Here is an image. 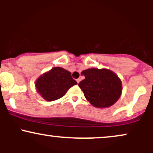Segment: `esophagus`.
<instances>
[{
  "mask_svg": "<svg viewBox=\"0 0 153 153\" xmlns=\"http://www.w3.org/2000/svg\"><path fill=\"white\" fill-rule=\"evenodd\" d=\"M76 81H77V82H78V83H79V82H80V78H78V79H77Z\"/></svg>",
  "mask_w": 153,
  "mask_h": 153,
  "instance_id": "34e87169",
  "label": "esophagus"
}]
</instances>
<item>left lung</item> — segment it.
Instances as JSON below:
<instances>
[{
	"mask_svg": "<svg viewBox=\"0 0 153 153\" xmlns=\"http://www.w3.org/2000/svg\"><path fill=\"white\" fill-rule=\"evenodd\" d=\"M85 79L78 83L85 99L98 108L109 107L122 94V82L117 75L107 69L91 68L81 73Z\"/></svg>",
	"mask_w": 153,
	"mask_h": 153,
	"instance_id": "8db88e82",
	"label": "left lung"
}]
</instances>
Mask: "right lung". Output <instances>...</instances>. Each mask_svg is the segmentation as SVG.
Instances as JSON below:
<instances>
[{
    "mask_svg": "<svg viewBox=\"0 0 153 153\" xmlns=\"http://www.w3.org/2000/svg\"><path fill=\"white\" fill-rule=\"evenodd\" d=\"M76 84L71 72L55 67L37 79L36 88L43 99L52 101L62 98L68 89Z\"/></svg>",
    "mask_w": 153,
    "mask_h": 153,
    "instance_id": "obj_1",
    "label": "right lung"
}]
</instances>
